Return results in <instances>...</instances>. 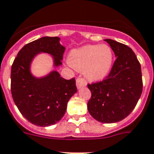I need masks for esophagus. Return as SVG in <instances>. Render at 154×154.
Returning <instances> with one entry per match:
<instances>
[{
	"label": "esophagus",
	"mask_w": 154,
	"mask_h": 154,
	"mask_svg": "<svg viewBox=\"0 0 154 154\" xmlns=\"http://www.w3.org/2000/svg\"><path fill=\"white\" fill-rule=\"evenodd\" d=\"M87 85L86 80L83 78H78L76 79V86L78 89H80L83 87H85Z\"/></svg>",
	"instance_id": "esophagus-1"
}]
</instances>
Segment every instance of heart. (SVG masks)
Here are the masks:
<instances>
[{"label":"heart","instance_id":"1","mask_svg":"<svg viewBox=\"0 0 154 154\" xmlns=\"http://www.w3.org/2000/svg\"><path fill=\"white\" fill-rule=\"evenodd\" d=\"M113 57V51L106 45H85L71 51L69 62L76 70H84L87 79L100 80L109 72Z\"/></svg>","mask_w":154,"mask_h":154}]
</instances>
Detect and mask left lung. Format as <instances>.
<instances>
[{"mask_svg":"<svg viewBox=\"0 0 154 154\" xmlns=\"http://www.w3.org/2000/svg\"><path fill=\"white\" fill-rule=\"evenodd\" d=\"M105 40L116 60L106 79L88 84L92 93L88 109L98 122L113 123L125 119L136 107L143 82L141 66L132 49L115 40Z\"/></svg>","mask_w":154,"mask_h":154,"instance_id":"1","label":"left lung"}]
</instances>
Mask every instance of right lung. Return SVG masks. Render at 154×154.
Returning a JSON list of instances; mask_svg holds the SVG:
<instances>
[{"instance_id":"obj_1","label":"right lung","mask_w":154,"mask_h":154,"mask_svg":"<svg viewBox=\"0 0 154 154\" xmlns=\"http://www.w3.org/2000/svg\"><path fill=\"white\" fill-rule=\"evenodd\" d=\"M57 36H45L26 44L18 52L11 67V94L23 116L40 127L54 125L64 116L68 100L77 92L75 79H65L56 70L35 78L30 66L35 55L46 53L54 57V66L62 65L65 47Z\"/></svg>"}]
</instances>
